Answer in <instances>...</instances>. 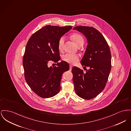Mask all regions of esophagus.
Listing matches in <instances>:
<instances>
[{"mask_svg": "<svg viewBox=\"0 0 131 131\" xmlns=\"http://www.w3.org/2000/svg\"><path fill=\"white\" fill-rule=\"evenodd\" d=\"M72 67H73L72 65H70V71H71V70H72Z\"/></svg>", "mask_w": 131, "mask_h": 131, "instance_id": "esophagus-1", "label": "esophagus"}]
</instances>
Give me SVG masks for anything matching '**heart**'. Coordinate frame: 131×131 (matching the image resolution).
Wrapping results in <instances>:
<instances>
[{
    "mask_svg": "<svg viewBox=\"0 0 131 131\" xmlns=\"http://www.w3.org/2000/svg\"><path fill=\"white\" fill-rule=\"evenodd\" d=\"M71 38L73 41L75 42V43L78 46L80 43H84V39L82 36L79 34H74L71 36ZM65 41V38L64 37H62L59 39L58 42V46L59 49H61L63 46L64 43ZM79 56L78 55L72 54H64L62 56V59L67 63L70 64H75L76 62L79 60Z\"/></svg>",
    "mask_w": 131,
    "mask_h": 131,
    "instance_id": "1",
    "label": "heart"
}]
</instances>
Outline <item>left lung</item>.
<instances>
[{
	"instance_id": "8db88e82",
	"label": "left lung",
	"mask_w": 131,
	"mask_h": 131,
	"mask_svg": "<svg viewBox=\"0 0 131 131\" xmlns=\"http://www.w3.org/2000/svg\"><path fill=\"white\" fill-rule=\"evenodd\" d=\"M73 30L81 32L86 39L88 45L81 64L90 67L85 73L75 66L72 68L75 91L80 97L89 100L99 95L105 86L111 67V52L106 40L96 29L77 26Z\"/></svg>"
}]
</instances>
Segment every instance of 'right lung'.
<instances>
[{
	"instance_id": "right-lung-1",
	"label": "right lung",
	"mask_w": 131,
	"mask_h": 131,
	"mask_svg": "<svg viewBox=\"0 0 131 131\" xmlns=\"http://www.w3.org/2000/svg\"><path fill=\"white\" fill-rule=\"evenodd\" d=\"M71 26L47 25L35 32L29 39L23 60L25 80L32 91L42 98L54 96L60 90L63 73L69 69L66 62L49 67V61L60 60L58 42Z\"/></svg>"
}]
</instances>
